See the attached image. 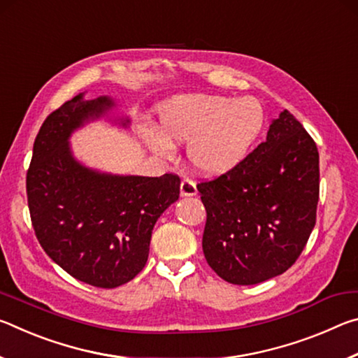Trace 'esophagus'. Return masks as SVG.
<instances>
[{
  "label": "esophagus",
  "mask_w": 358,
  "mask_h": 358,
  "mask_svg": "<svg viewBox=\"0 0 358 358\" xmlns=\"http://www.w3.org/2000/svg\"><path fill=\"white\" fill-rule=\"evenodd\" d=\"M180 194L183 197L196 196V194H197L196 183H194V181L189 180V178H185L183 181H181V185H180Z\"/></svg>",
  "instance_id": "esophagus-1"
}]
</instances>
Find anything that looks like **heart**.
Segmentation results:
<instances>
[{
  "label": "heart",
  "instance_id": "heart-1",
  "mask_svg": "<svg viewBox=\"0 0 358 358\" xmlns=\"http://www.w3.org/2000/svg\"><path fill=\"white\" fill-rule=\"evenodd\" d=\"M161 132L145 131L153 153L172 157L173 143L187 145V159L199 173L216 177L237 167L262 132L265 112L252 96H175L159 108Z\"/></svg>",
  "mask_w": 358,
  "mask_h": 358
}]
</instances>
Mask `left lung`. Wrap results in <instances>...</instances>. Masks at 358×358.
Returning a JSON list of instances; mask_svg holds the SVG:
<instances>
[{"instance_id": "obj_1", "label": "left lung", "mask_w": 358, "mask_h": 358, "mask_svg": "<svg viewBox=\"0 0 358 358\" xmlns=\"http://www.w3.org/2000/svg\"><path fill=\"white\" fill-rule=\"evenodd\" d=\"M207 210L202 248L224 281L251 286L295 264L316 224L319 151L289 110L240 164L197 185Z\"/></svg>"}]
</instances>
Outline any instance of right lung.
<instances>
[{
    "label": "right lung",
    "mask_w": 358,
    "mask_h": 358,
    "mask_svg": "<svg viewBox=\"0 0 358 358\" xmlns=\"http://www.w3.org/2000/svg\"><path fill=\"white\" fill-rule=\"evenodd\" d=\"M117 106L85 93L52 112L36 136L27 173L28 208L47 256L76 280L113 289L134 280L147 264L153 227L178 201L180 178L113 175L72 155V132ZM123 128L129 118H117Z\"/></svg>",
    "instance_id": "1"
}]
</instances>
